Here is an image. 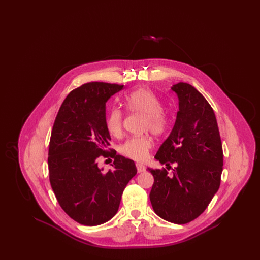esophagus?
<instances>
[{"instance_id": "obj_1", "label": "esophagus", "mask_w": 260, "mask_h": 260, "mask_svg": "<svg viewBox=\"0 0 260 260\" xmlns=\"http://www.w3.org/2000/svg\"><path fill=\"white\" fill-rule=\"evenodd\" d=\"M136 170H137V173H143V172H145V167L143 166V165H141V164H136Z\"/></svg>"}]
</instances>
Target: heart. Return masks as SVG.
<instances>
[{
	"label": "heart",
	"instance_id": "b5f03b06",
	"mask_svg": "<svg viewBox=\"0 0 260 260\" xmlns=\"http://www.w3.org/2000/svg\"><path fill=\"white\" fill-rule=\"evenodd\" d=\"M125 110L144 116L143 129L154 136L165 135L170 126V119L162 111V103L148 88H137L128 92L124 98ZM124 112L119 107H112L105 117L107 132L114 137H119L123 132ZM153 141L148 136H134L120 145L119 152L134 161H144L152 148Z\"/></svg>",
	"mask_w": 260,
	"mask_h": 260
}]
</instances>
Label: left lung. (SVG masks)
Here are the masks:
<instances>
[{"label": "left lung", "mask_w": 260, "mask_h": 260, "mask_svg": "<svg viewBox=\"0 0 260 260\" xmlns=\"http://www.w3.org/2000/svg\"><path fill=\"white\" fill-rule=\"evenodd\" d=\"M178 96L173 131L155 158L166 165L176 164L173 174L148 169L154 176L150 201L162 219L185 224L201 215L217 192L223 166V150L213 109L198 90L187 83L173 85Z\"/></svg>", "instance_id": "left-lung-1"}]
</instances>
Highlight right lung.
<instances>
[{"instance_id": "obj_1", "label": "right lung", "mask_w": 260, "mask_h": 260, "mask_svg": "<svg viewBox=\"0 0 260 260\" xmlns=\"http://www.w3.org/2000/svg\"><path fill=\"white\" fill-rule=\"evenodd\" d=\"M124 85L91 82L63 100L51 129L49 175L62 210L83 225L95 226L117 213L122 194L136 174L135 161L109 148L106 102ZM100 156L114 159L112 171L98 168Z\"/></svg>"}]
</instances>
